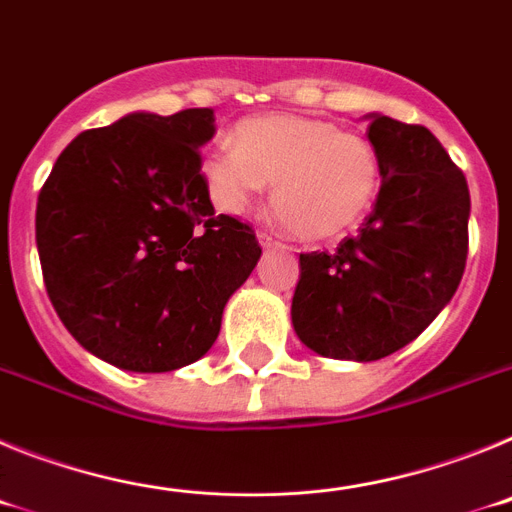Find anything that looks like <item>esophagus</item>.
<instances>
[{"label":"esophagus","instance_id":"34e87169","mask_svg":"<svg viewBox=\"0 0 512 512\" xmlns=\"http://www.w3.org/2000/svg\"><path fill=\"white\" fill-rule=\"evenodd\" d=\"M256 238H259L261 248H277V246H282V241H279L277 235L266 233V230H259V235H256Z\"/></svg>","mask_w":512,"mask_h":512}]
</instances>
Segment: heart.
<instances>
[{"label":"heart","instance_id":"b5f03b06","mask_svg":"<svg viewBox=\"0 0 512 512\" xmlns=\"http://www.w3.org/2000/svg\"><path fill=\"white\" fill-rule=\"evenodd\" d=\"M212 205L243 215L271 184L277 215L307 241L346 233L372 207L379 156L336 122L261 115L238 122L233 143L212 148L200 166Z\"/></svg>","mask_w":512,"mask_h":512}]
</instances>
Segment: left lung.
Returning <instances> with one entry per match:
<instances>
[{
	"mask_svg": "<svg viewBox=\"0 0 512 512\" xmlns=\"http://www.w3.org/2000/svg\"><path fill=\"white\" fill-rule=\"evenodd\" d=\"M379 156L372 215L333 253H300L292 325L325 359L377 361L449 305L469 248L467 179L423 125L366 115Z\"/></svg>",
	"mask_w": 512,
	"mask_h": 512,
	"instance_id": "obj_1",
	"label": "left lung"
}]
</instances>
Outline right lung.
<instances>
[{
	"instance_id": "1",
	"label": "right lung",
	"mask_w": 512,
	"mask_h": 512,
	"mask_svg": "<svg viewBox=\"0 0 512 512\" xmlns=\"http://www.w3.org/2000/svg\"><path fill=\"white\" fill-rule=\"evenodd\" d=\"M210 107L130 112L63 148L35 212L43 282L89 354L125 372H174L215 343L261 246L215 215L200 148Z\"/></svg>"
}]
</instances>
